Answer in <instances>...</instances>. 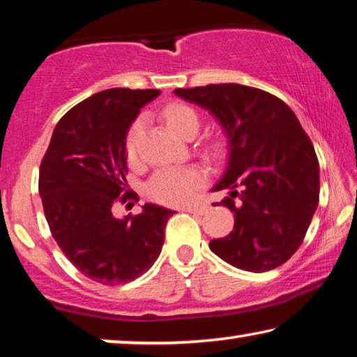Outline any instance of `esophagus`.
I'll return each instance as SVG.
<instances>
[{
  "label": "esophagus",
  "mask_w": 357,
  "mask_h": 357,
  "mask_svg": "<svg viewBox=\"0 0 357 357\" xmlns=\"http://www.w3.org/2000/svg\"><path fill=\"white\" fill-rule=\"evenodd\" d=\"M208 209H209L208 204H190V206H183L182 208V211H185V213H191V214H204Z\"/></svg>",
  "instance_id": "1"
}]
</instances>
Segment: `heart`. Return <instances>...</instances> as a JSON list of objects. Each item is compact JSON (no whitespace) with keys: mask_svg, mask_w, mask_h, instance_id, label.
<instances>
[{"mask_svg":"<svg viewBox=\"0 0 357 357\" xmlns=\"http://www.w3.org/2000/svg\"><path fill=\"white\" fill-rule=\"evenodd\" d=\"M164 119L167 126L180 137L196 133L201 123L198 112L182 102L169 105L164 109ZM144 128H146V119L138 117L127 133L126 151L130 162H137L140 158ZM213 153L220 156L224 153V146L214 144ZM206 180H208V174L201 167H166L158 170L146 183V195L158 203L180 206L193 199L201 187H204Z\"/></svg>","mask_w":357,"mask_h":357,"instance_id":"obj_1","label":"heart"}]
</instances>
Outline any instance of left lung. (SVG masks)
Returning a JSON list of instances; mask_svg holds the SVG:
<instances>
[{"label": "left lung", "mask_w": 357, "mask_h": 357, "mask_svg": "<svg viewBox=\"0 0 357 357\" xmlns=\"http://www.w3.org/2000/svg\"><path fill=\"white\" fill-rule=\"evenodd\" d=\"M208 109L229 138V162L213 188L235 214L234 230L209 248L250 272L272 271L301 245L319 204V161L312 142L280 98L238 84L177 89Z\"/></svg>", "instance_id": "left-lung-1"}]
</instances>
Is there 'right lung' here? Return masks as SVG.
I'll return each mask as SVG.
<instances>
[{
	"mask_svg": "<svg viewBox=\"0 0 357 357\" xmlns=\"http://www.w3.org/2000/svg\"><path fill=\"white\" fill-rule=\"evenodd\" d=\"M159 90L111 89L86 98L56 123L40 164L38 190L53 238L90 280L128 283L158 259L174 211L144 204L123 219L116 206L127 190V132Z\"/></svg>",
	"mask_w": 357,
	"mask_h": 357,
	"instance_id": "right-lung-1",
	"label": "right lung"
}]
</instances>
